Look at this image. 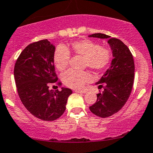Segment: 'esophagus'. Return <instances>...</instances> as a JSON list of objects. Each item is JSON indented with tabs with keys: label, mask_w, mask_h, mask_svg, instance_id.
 <instances>
[{
	"label": "esophagus",
	"mask_w": 153,
	"mask_h": 153,
	"mask_svg": "<svg viewBox=\"0 0 153 153\" xmlns=\"http://www.w3.org/2000/svg\"><path fill=\"white\" fill-rule=\"evenodd\" d=\"M75 92H78V93H86V90H79V89H75Z\"/></svg>",
	"instance_id": "1"
}]
</instances>
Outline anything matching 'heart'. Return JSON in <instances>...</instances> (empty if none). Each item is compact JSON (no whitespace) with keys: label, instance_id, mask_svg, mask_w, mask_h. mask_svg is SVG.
Returning a JSON list of instances; mask_svg holds the SVG:
<instances>
[{"label":"heart","instance_id":"heart-1","mask_svg":"<svg viewBox=\"0 0 153 153\" xmlns=\"http://www.w3.org/2000/svg\"><path fill=\"white\" fill-rule=\"evenodd\" d=\"M80 55L84 59V67L93 70H100L106 67L110 61L111 52L108 49L101 47L96 43L89 40L75 41L69 47L60 45L56 47L53 55V61L55 67L63 71L67 67L70 59V53ZM90 78L86 72L68 70L62 75V81L68 87L73 89L83 88Z\"/></svg>","mask_w":153,"mask_h":153}]
</instances>
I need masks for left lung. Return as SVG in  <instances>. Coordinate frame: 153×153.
<instances>
[{"mask_svg": "<svg viewBox=\"0 0 153 153\" xmlns=\"http://www.w3.org/2000/svg\"><path fill=\"white\" fill-rule=\"evenodd\" d=\"M90 38L107 39L112 52V60L101 79L96 83L104 84L102 92L97 94V101L89 106L91 112L101 118H107L118 112L127 101L134 82L135 64L129 48L119 39L102 33L89 35Z\"/></svg>", "mask_w": 153, "mask_h": 153, "instance_id": "1", "label": "left lung"}]
</instances>
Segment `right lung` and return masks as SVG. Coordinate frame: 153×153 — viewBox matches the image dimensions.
<instances>
[{
	"label": "right lung",
	"mask_w": 153,
	"mask_h": 153,
	"mask_svg": "<svg viewBox=\"0 0 153 153\" xmlns=\"http://www.w3.org/2000/svg\"><path fill=\"white\" fill-rule=\"evenodd\" d=\"M55 47L47 39L27 46L20 54L14 69L15 84L21 102L36 118L54 121L64 114L72 91L49 90L50 83L56 82L53 55ZM61 84V83H59Z\"/></svg>",
	"instance_id": "obj_1"
}]
</instances>
